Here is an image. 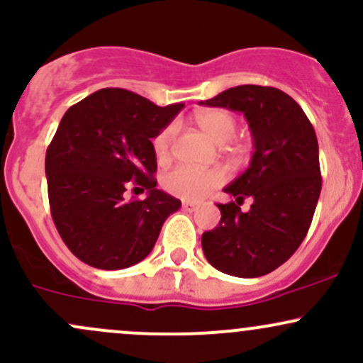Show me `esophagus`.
<instances>
[{"label": "esophagus", "instance_id": "esophagus-1", "mask_svg": "<svg viewBox=\"0 0 363 363\" xmlns=\"http://www.w3.org/2000/svg\"><path fill=\"white\" fill-rule=\"evenodd\" d=\"M198 206H200V203L198 201H182V208H184L186 212H194Z\"/></svg>", "mask_w": 363, "mask_h": 363}]
</instances>
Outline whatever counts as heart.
Segmentation results:
<instances>
[{"mask_svg": "<svg viewBox=\"0 0 363 363\" xmlns=\"http://www.w3.org/2000/svg\"><path fill=\"white\" fill-rule=\"evenodd\" d=\"M200 129L217 145L230 141L238 130V122L227 110H206L196 115ZM177 133V123H169L155 138V153L158 160H167L172 153V143ZM224 182L220 169H196L189 165H179L163 177V188L182 200H200L208 191Z\"/></svg>", "mask_w": 363, "mask_h": 363, "instance_id": "heart-1", "label": "heart"}]
</instances>
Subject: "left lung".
Listing matches in <instances>:
<instances>
[{"label": "left lung", "instance_id": "8db88e82", "mask_svg": "<svg viewBox=\"0 0 363 363\" xmlns=\"http://www.w3.org/2000/svg\"><path fill=\"white\" fill-rule=\"evenodd\" d=\"M201 105L245 113L255 146L248 169L224 189L236 201L217 205L220 224L203 233V253L229 276H265L289 260L312 224L322 188L315 130L277 87L236 86ZM245 197L254 200L248 213L239 208Z\"/></svg>", "mask_w": 363, "mask_h": 363}]
</instances>
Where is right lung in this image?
<instances>
[{"label":"right lung","mask_w":363,"mask_h":363,"mask_svg":"<svg viewBox=\"0 0 363 363\" xmlns=\"http://www.w3.org/2000/svg\"><path fill=\"white\" fill-rule=\"evenodd\" d=\"M182 108L184 103L157 106L133 91L106 87L65 111L46 151L48 198L60 236L79 260L118 270L153 250L181 201L155 188L151 139ZM134 185L149 191L145 201L125 200Z\"/></svg>","instance_id":"right-lung-1"}]
</instances>
